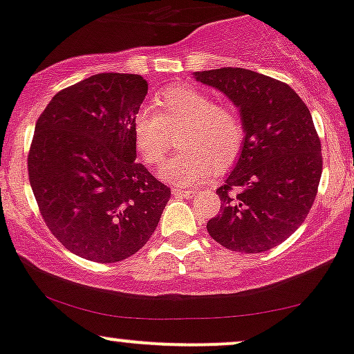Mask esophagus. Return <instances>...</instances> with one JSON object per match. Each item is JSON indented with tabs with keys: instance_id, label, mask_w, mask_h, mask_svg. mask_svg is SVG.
I'll return each instance as SVG.
<instances>
[{
	"instance_id": "esophagus-1",
	"label": "esophagus",
	"mask_w": 354,
	"mask_h": 354,
	"mask_svg": "<svg viewBox=\"0 0 354 354\" xmlns=\"http://www.w3.org/2000/svg\"><path fill=\"white\" fill-rule=\"evenodd\" d=\"M172 194L174 197H192L194 196V191H191V189H184V187H174L172 189Z\"/></svg>"
}]
</instances>
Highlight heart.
<instances>
[{
    "instance_id": "obj_1",
    "label": "heart",
    "mask_w": 354,
    "mask_h": 354,
    "mask_svg": "<svg viewBox=\"0 0 354 354\" xmlns=\"http://www.w3.org/2000/svg\"><path fill=\"white\" fill-rule=\"evenodd\" d=\"M153 108L133 118L136 153L148 167L157 165L172 147L170 133H178L180 153L158 170L163 180L177 185L199 184L238 160L245 145V124L233 109L219 106L211 94L194 87H169L155 96Z\"/></svg>"
}]
</instances>
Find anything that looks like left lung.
<instances>
[{"instance_id":"left-lung-1","label":"left lung","mask_w":354,"mask_h":354,"mask_svg":"<svg viewBox=\"0 0 354 354\" xmlns=\"http://www.w3.org/2000/svg\"><path fill=\"white\" fill-rule=\"evenodd\" d=\"M194 77L226 94L245 124L238 162L216 191L221 212L209 219V234L231 252H267L304 223L317 194L321 140L309 108L288 84L248 69Z\"/></svg>"}]
</instances>
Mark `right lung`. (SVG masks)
I'll return each instance as SVG.
<instances>
[{
	"label": "right lung",
	"mask_w": 354,
	"mask_h": 354,
	"mask_svg": "<svg viewBox=\"0 0 354 354\" xmlns=\"http://www.w3.org/2000/svg\"><path fill=\"white\" fill-rule=\"evenodd\" d=\"M148 84L96 74L57 93L35 124L28 177L45 224L69 252L115 263L145 246L170 189L136 163L131 123Z\"/></svg>",
	"instance_id": "right-lung-1"
}]
</instances>
